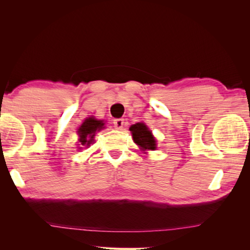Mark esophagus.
Wrapping results in <instances>:
<instances>
[{
    "label": "esophagus",
    "mask_w": 250,
    "mask_h": 250,
    "mask_svg": "<svg viewBox=\"0 0 250 250\" xmlns=\"http://www.w3.org/2000/svg\"><path fill=\"white\" fill-rule=\"evenodd\" d=\"M125 124V119H122V118H119V119H115V120H113V125H115L116 129H118V130H122V128H124Z\"/></svg>",
    "instance_id": "1"
}]
</instances>
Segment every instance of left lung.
Returning a JSON list of instances; mask_svg holds the SVG:
<instances>
[{
	"label": "left lung",
	"instance_id": "8db88e82",
	"mask_svg": "<svg viewBox=\"0 0 250 250\" xmlns=\"http://www.w3.org/2000/svg\"><path fill=\"white\" fill-rule=\"evenodd\" d=\"M130 131L132 132L133 141L143 150H155V139L145 124L139 122V124L131 125Z\"/></svg>",
	"mask_w": 250,
	"mask_h": 250
}]
</instances>
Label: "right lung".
Listing matches in <instances>:
<instances>
[{"mask_svg":"<svg viewBox=\"0 0 250 250\" xmlns=\"http://www.w3.org/2000/svg\"><path fill=\"white\" fill-rule=\"evenodd\" d=\"M103 121L97 120L95 118H88L83 121V124L78 129L79 142L82 146H88L94 140L96 131H99L104 128Z\"/></svg>","mask_w":250,"mask_h":250,"instance_id":"add662e5","label":"right lung"}]
</instances>
